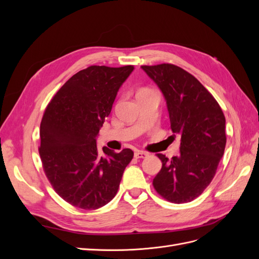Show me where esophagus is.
<instances>
[{
	"instance_id": "34e87169",
	"label": "esophagus",
	"mask_w": 259,
	"mask_h": 259,
	"mask_svg": "<svg viewBox=\"0 0 259 259\" xmlns=\"http://www.w3.org/2000/svg\"><path fill=\"white\" fill-rule=\"evenodd\" d=\"M134 156L136 159H144V158H146V156H148V153L145 151H136Z\"/></svg>"
}]
</instances>
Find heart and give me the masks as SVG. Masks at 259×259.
Instances as JSON below:
<instances>
[{
    "label": "heart",
    "mask_w": 259,
    "mask_h": 259,
    "mask_svg": "<svg viewBox=\"0 0 259 259\" xmlns=\"http://www.w3.org/2000/svg\"><path fill=\"white\" fill-rule=\"evenodd\" d=\"M148 91H150V90H148V89H142V90H139V91H138V93H137V94L144 93V92H148Z\"/></svg>",
    "instance_id": "b5f03b06"
}]
</instances>
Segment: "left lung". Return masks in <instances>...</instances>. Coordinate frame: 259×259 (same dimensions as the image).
Listing matches in <instances>:
<instances>
[{
    "label": "left lung",
    "mask_w": 259,
    "mask_h": 259,
    "mask_svg": "<svg viewBox=\"0 0 259 259\" xmlns=\"http://www.w3.org/2000/svg\"><path fill=\"white\" fill-rule=\"evenodd\" d=\"M166 99L173 136H180V154L168 160L159 153L162 168L153 187L168 202L198 198L213 180L226 147V119L221 106L200 81L171 64L142 66Z\"/></svg>",
    "instance_id": "1"
}]
</instances>
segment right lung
<instances>
[{
  "label": "right lung",
  "instance_id": "right-lung-1",
  "mask_svg": "<svg viewBox=\"0 0 259 259\" xmlns=\"http://www.w3.org/2000/svg\"><path fill=\"white\" fill-rule=\"evenodd\" d=\"M134 66H91L61 86L46 107L41 126L44 173L54 190L69 204L97 209L119 189L123 171L132 161L131 149L120 153L98 150L96 136L122 83Z\"/></svg>",
  "mask_w": 259,
  "mask_h": 259
}]
</instances>
